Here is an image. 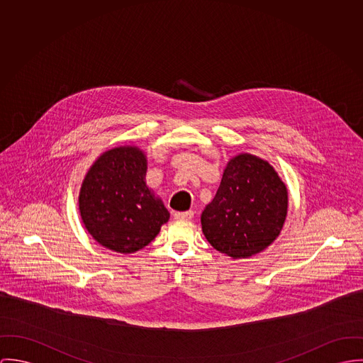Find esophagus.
I'll return each instance as SVG.
<instances>
[{"label":"esophagus","mask_w":363,"mask_h":363,"mask_svg":"<svg viewBox=\"0 0 363 363\" xmlns=\"http://www.w3.org/2000/svg\"><path fill=\"white\" fill-rule=\"evenodd\" d=\"M194 214L195 213L192 210H189V211H177L174 214V218L175 220H191L194 217Z\"/></svg>","instance_id":"34e87169"}]
</instances>
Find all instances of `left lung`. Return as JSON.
<instances>
[{
	"mask_svg": "<svg viewBox=\"0 0 363 363\" xmlns=\"http://www.w3.org/2000/svg\"><path fill=\"white\" fill-rule=\"evenodd\" d=\"M288 213V189L276 168L250 153L231 157L214 199L203 210L208 243L233 259H247L276 241Z\"/></svg>",
	"mask_w": 363,
	"mask_h": 363,
	"instance_id": "8db88e82",
	"label": "left lung"
}]
</instances>
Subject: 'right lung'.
<instances>
[{"label":"right lung","mask_w":363,"mask_h":363,"mask_svg":"<svg viewBox=\"0 0 363 363\" xmlns=\"http://www.w3.org/2000/svg\"><path fill=\"white\" fill-rule=\"evenodd\" d=\"M147 156L135 145L103 152L79 191L82 223L99 245L122 255L153 241L169 220L162 198L146 185Z\"/></svg>","instance_id":"obj_1"}]
</instances>
